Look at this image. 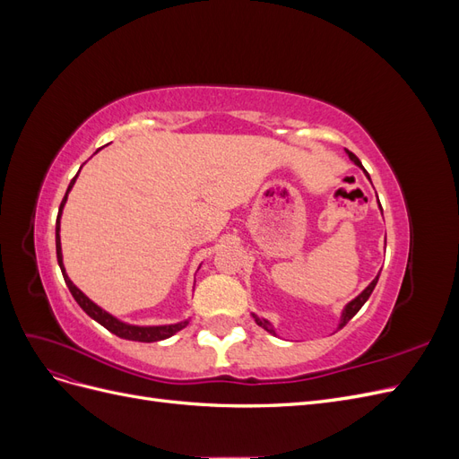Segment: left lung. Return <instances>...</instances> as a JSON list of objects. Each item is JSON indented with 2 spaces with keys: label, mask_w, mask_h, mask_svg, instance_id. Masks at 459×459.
<instances>
[{
  "label": "left lung",
  "mask_w": 459,
  "mask_h": 459,
  "mask_svg": "<svg viewBox=\"0 0 459 459\" xmlns=\"http://www.w3.org/2000/svg\"><path fill=\"white\" fill-rule=\"evenodd\" d=\"M346 152H349V157L359 166V169H364V166H362V162H359L358 160V157L354 155V152H351V151H346ZM364 172H366V169H364ZM368 174V172H366ZM368 178H369V174H368ZM377 280H379V275L377 277H375V280L362 290V293H359L352 302H349V304H346V307H344V310H342V316H341V324H339V329L341 327H344L346 324H349L351 322V319L356 316V312L359 310V308H362L364 307V304H366V300L369 299V295L373 293V289H375V285H377ZM253 317H255V322L262 327V329H266L268 333H272V335H275V331H273V327L270 325V322H268V319H262V317H258L256 314H253Z\"/></svg>",
  "instance_id": "obj_1"
}]
</instances>
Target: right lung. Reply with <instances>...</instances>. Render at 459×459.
<instances>
[{
	"label": "right lung",
	"mask_w": 459,
	"mask_h": 459,
	"mask_svg": "<svg viewBox=\"0 0 459 459\" xmlns=\"http://www.w3.org/2000/svg\"><path fill=\"white\" fill-rule=\"evenodd\" d=\"M78 176V174H76ZM76 176L71 179V186H68L65 197L61 201V206H59V216H57V224H55V247H57V262L61 266V272H63V277H65V283L68 287V290H71L74 300L80 304V308L84 310L90 317H93L97 324H101L105 329H108L110 333H115L117 337L120 339H128V341H140V342H157V341H164L172 337L174 333L182 331L187 322H179V324H172V325H149V327H142V325H130V324H124L120 322V319H117L115 316H110L108 312H105L103 308L97 307L95 302H91L82 290L68 280V275L65 272V266H63V255H61V235H59V230H61V212H63V206L66 203V197H68V191L73 189L74 182H76Z\"/></svg>",
	"instance_id": "1"
}]
</instances>
